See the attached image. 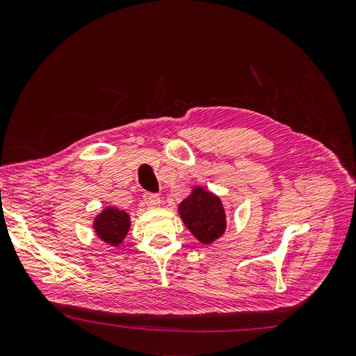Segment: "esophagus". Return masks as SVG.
Listing matches in <instances>:
<instances>
[{
  "mask_svg": "<svg viewBox=\"0 0 356 356\" xmlns=\"http://www.w3.org/2000/svg\"><path fill=\"white\" fill-rule=\"evenodd\" d=\"M143 200L146 207H149V209H157V207L161 204V200L157 195H145Z\"/></svg>",
  "mask_w": 356,
  "mask_h": 356,
  "instance_id": "esophagus-1",
  "label": "esophagus"
}]
</instances>
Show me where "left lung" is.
Segmentation results:
<instances>
[{
    "label": "left lung",
    "instance_id": "left-lung-1",
    "mask_svg": "<svg viewBox=\"0 0 356 356\" xmlns=\"http://www.w3.org/2000/svg\"><path fill=\"white\" fill-rule=\"evenodd\" d=\"M177 211L185 227L204 245L218 241L227 227V213L221 197L202 185L191 186L190 195L179 204Z\"/></svg>",
    "mask_w": 356,
    "mask_h": 356
}]
</instances>
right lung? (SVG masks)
<instances>
[{
    "label": "right lung",
    "instance_id": "add662e5",
    "mask_svg": "<svg viewBox=\"0 0 356 356\" xmlns=\"http://www.w3.org/2000/svg\"><path fill=\"white\" fill-rule=\"evenodd\" d=\"M92 229L101 241L118 248L126 240L131 229V215L116 207H104L93 218Z\"/></svg>",
    "mask_w": 356,
    "mask_h": 356
}]
</instances>
